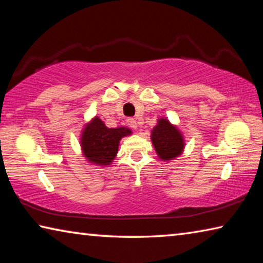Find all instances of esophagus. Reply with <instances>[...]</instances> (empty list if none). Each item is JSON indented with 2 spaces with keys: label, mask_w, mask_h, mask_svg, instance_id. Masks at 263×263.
<instances>
[{
  "label": "esophagus",
  "mask_w": 263,
  "mask_h": 263,
  "mask_svg": "<svg viewBox=\"0 0 263 263\" xmlns=\"http://www.w3.org/2000/svg\"><path fill=\"white\" fill-rule=\"evenodd\" d=\"M127 125L130 126L131 128H133V130H137V127H138L137 121H136V119H133V118H128L127 119Z\"/></svg>",
  "instance_id": "esophagus-1"
}]
</instances>
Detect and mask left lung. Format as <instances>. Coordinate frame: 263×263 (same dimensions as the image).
Returning <instances> with one entry per match:
<instances>
[{"label": "left lung", "mask_w": 263, "mask_h": 263, "mask_svg": "<svg viewBox=\"0 0 263 263\" xmlns=\"http://www.w3.org/2000/svg\"><path fill=\"white\" fill-rule=\"evenodd\" d=\"M151 141L158 158L163 162L179 158L185 147L183 133L167 117L158 118L157 125L151 130Z\"/></svg>", "instance_id": "1"}]
</instances>
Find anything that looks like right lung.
Wrapping results in <instances>:
<instances>
[{
  "mask_svg": "<svg viewBox=\"0 0 263 263\" xmlns=\"http://www.w3.org/2000/svg\"><path fill=\"white\" fill-rule=\"evenodd\" d=\"M131 135V128L108 127L99 116H95L82 127L80 147L84 159L92 166L109 167L118 153L122 138Z\"/></svg>",
  "mask_w": 263,
  "mask_h": 263,
  "instance_id": "obj_1",
  "label": "right lung"
}]
</instances>
